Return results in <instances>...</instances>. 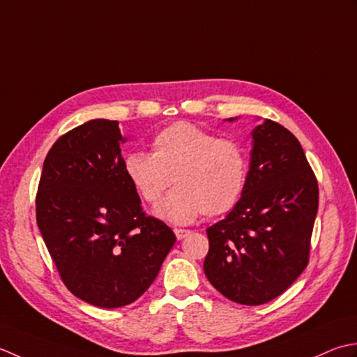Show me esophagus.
Instances as JSON below:
<instances>
[{"mask_svg":"<svg viewBox=\"0 0 357 357\" xmlns=\"http://www.w3.org/2000/svg\"><path fill=\"white\" fill-rule=\"evenodd\" d=\"M174 232H176V236H177V238H178V240L185 238V237L189 234V231H188V229H181V228H176V229H174Z\"/></svg>","mask_w":357,"mask_h":357,"instance_id":"1","label":"esophagus"}]
</instances>
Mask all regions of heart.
Wrapping results in <instances>:
<instances>
[{
	"label": "heart",
	"mask_w": 357,
	"mask_h": 357,
	"mask_svg": "<svg viewBox=\"0 0 357 357\" xmlns=\"http://www.w3.org/2000/svg\"><path fill=\"white\" fill-rule=\"evenodd\" d=\"M152 154L135 151L125 157L123 169L135 192L166 222L191 223L203 213L215 217L228 213L242 197L246 181V157L236 142L188 121L163 128L152 138Z\"/></svg>",
	"instance_id": "heart-1"
}]
</instances>
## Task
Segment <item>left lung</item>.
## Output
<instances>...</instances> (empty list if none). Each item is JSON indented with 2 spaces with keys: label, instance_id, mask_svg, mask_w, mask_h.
Listing matches in <instances>:
<instances>
[{
  "label": "left lung",
  "instance_id": "left-lung-1",
  "mask_svg": "<svg viewBox=\"0 0 357 357\" xmlns=\"http://www.w3.org/2000/svg\"><path fill=\"white\" fill-rule=\"evenodd\" d=\"M251 135L242 197L206 229L203 270L229 301L261 305L287 291L308 265L319 188L299 140L287 128L264 120Z\"/></svg>",
  "mask_w": 357,
  "mask_h": 357
}]
</instances>
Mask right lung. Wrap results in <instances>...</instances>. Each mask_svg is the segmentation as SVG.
<instances>
[{"label":"right lung","mask_w":357,"mask_h":357,"mask_svg":"<svg viewBox=\"0 0 357 357\" xmlns=\"http://www.w3.org/2000/svg\"><path fill=\"white\" fill-rule=\"evenodd\" d=\"M119 121L69 130L47 152L36 223L72 294L100 308L137 301L155 280L176 234L143 213L125 176Z\"/></svg>","instance_id":"right-lung-1"}]
</instances>
